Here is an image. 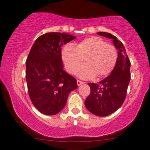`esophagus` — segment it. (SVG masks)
Wrapping results in <instances>:
<instances>
[{"mask_svg":"<svg viewBox=\"0 0 150 150\" xmlns=\"http://www.w3.org/2000/svg\"><path fill=\"white\" fill-rule=\"evenodd\" d=\"M76 83H77V85H79V86L81 85V84H84V82L81 81H80V80H77Z\"/></svg>","mask_w":150,"mask_h":150,"instance_id":"34e87169","label":"esophagus"}]
</instances>
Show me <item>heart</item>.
<instances>
[{"instance_id": "b5f03b06", "label": "heart", "mask_w": 150, "mask_h": 150, "mask_svg": "<svg viewBox=\"0 0 150 150\" xmlns=\"http://www.w3.org/2000/svg\"><path fill=\"white\" fill-rule=\"evenodd\" d=\"M61 57L66 69L71 74H75L82 64L86 65L78 71L79 76L90 79L107 76L116 66L117 51L114 46L107 44L98 37H90L80 41L76 45L69 44L65 46Z\"/></svg>"}]
</instances>
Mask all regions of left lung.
<instances>
[{"label": "left lung", "instance_id": "1", "mask_svg": "<svg viewBox=\"0 0 150 150\" xmlns=\"http://www.w3.org/2000/svg\"><path fill=\"white\" fill-rule=\"evenodd\" d=\"M98 34L113 39L118 50V58L115 69L109 76L97 84L88 83L90 93L84 105L93 115L105 117L117 110L125 101L130 80V62L123 44L115 35L103 32Z\"/></svg>", "mask_w": 150, "mask_h": 150}]
</instances>
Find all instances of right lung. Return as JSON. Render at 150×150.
<instances>
[{"instance_id":"obj_1","label":"right lung","mask_w":150,"mask_h":150,"mask_svg":"<svg viewBox=\"0 0 150 150\" xmlns=\"http://www.w3.org/2000/svg\"><path fill=\"white\" fill-rule=\"evenodd\" d=\"M76 38L61 33H47L35 40L26 60V81L33 104L42 114L54 115L66 106L77 87L76 79L63 70L61 46Z\"/></svg>"}]
</instances>
